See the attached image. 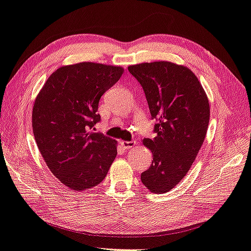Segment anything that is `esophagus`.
Wrapping results in <instances>:
<instances>
[{
	"instance_id": "obj_1",
	"label": "esophagus",
	"mask_w": 251,
	"mask_h": 251,
	"mask_svg": "<svg viewBox=\"0 0 251 251\" xmlns=\"http://www.w3.org/2000/svg\"><path fill=\"white\" fill-rule=\"evenodd\" d=\"M120 144L125 149H130V148H133L134 146L137 145V142L134 140H132V141H121Z\"/></svg>"
}]
</instances>
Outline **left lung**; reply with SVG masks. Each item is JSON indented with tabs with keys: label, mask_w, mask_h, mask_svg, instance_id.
Instances as JSON below:
<instances>
[{
	"label": "left lung",
	"mask_w": 251,
	"mask_h": 251,
	"mask_svg": "<svg viewBox=\"0 0 251 251\" xmlns=\"http://www.w3.org/2000/svg\"><path fill=\"white\" fill-rule=\"evenodd\" d=\"M144 88L156 137L142 144L152 152V164L141 182L160 194L182 180L201 149L210 121L207 95L190 68L171 61H153L128 67Z\"/></svg>",
	"instance_id": "1"
}]
</instances>
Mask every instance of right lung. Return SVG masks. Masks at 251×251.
Segmentation results:
<instances>
[{
  "mask_svg": "<svg viewBox=\"0 0 251 251\" xmlns=\"http://www.w3.org/2000/svg\"><path fill=\"white\" fill-rule=\"evenodd\" d=\"M123 67L84 61L56 69L34 100L32 129L39 151L59 182L85 191L105 178L118 141L95 132L101 96Z\"/></svg>",
  "mask_w": 251,
  "mask_h": 251,
  "instance_id": "right-lung-1",
  "label": "right lung"
}]
</instances>
